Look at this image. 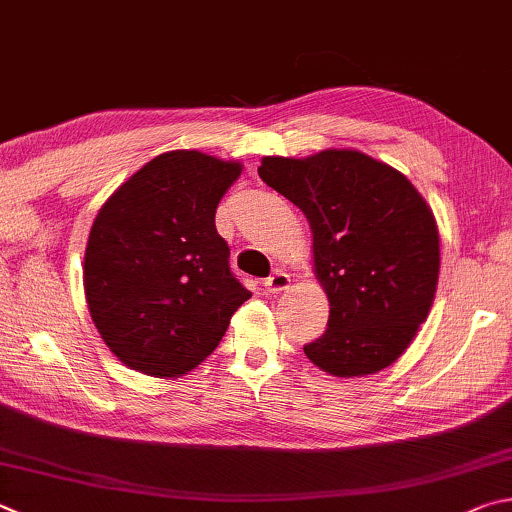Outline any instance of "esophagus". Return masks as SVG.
<instances>
[{
	"label": "esophagus",
	"instance_id": "1",
	"mask_svg": "<svg viewBox=\"0 0 512 512\" xmlns=\"http://www.w3.org/2000/svg\"><path fill=\"white\" fill-rule=\"evenodd\" d=\"M291 284V277H288L284 271H275L271 277H266L264 280V288L268 293H280L284 288H288Z\"/></svg>",
	"mask_w": 512,
	"mask_h": 512
}]
</instances>
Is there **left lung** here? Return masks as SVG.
Returning a JSON list of instances; mask_svg holds the SVG:
<instances>
[{
	"label": "left lung",
	"mask_w": 512,
	"mask_h": 512,
	"mask_svg": "<svg viewBox=\"0 0 512 512\" xmlns=\"http://www.w3.org/2000/svg\"><path fill=\"white\" fill-rule=\"evenodd\" d=\"M257 172L311 224L331 309L327 331L304 345L306 358L340 378L392 365L425 322L439 282V232L421 194L356 150L266 156Z\"/></svg>",
	"instance_id": "left-lung-1"
}]
</instances>
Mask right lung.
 Masks as SVG:
<instances>
[{"instance_id": "1", "label": "right lung", "mask_w": 512, "mask_h": 512, "mask_svg": "<svg viewBox=\"0 0 512 512\" xmlns=\"http://www.w3.org/2000/svg\"><path fill=\"white\" fill-rule=\"evenodd\" d=\"M239 163L176 150L111 194L89 232L85 295L102 340L150 376L192 369L224 338L250 291L215 226Z\"/></svg>"}]
</instances>
